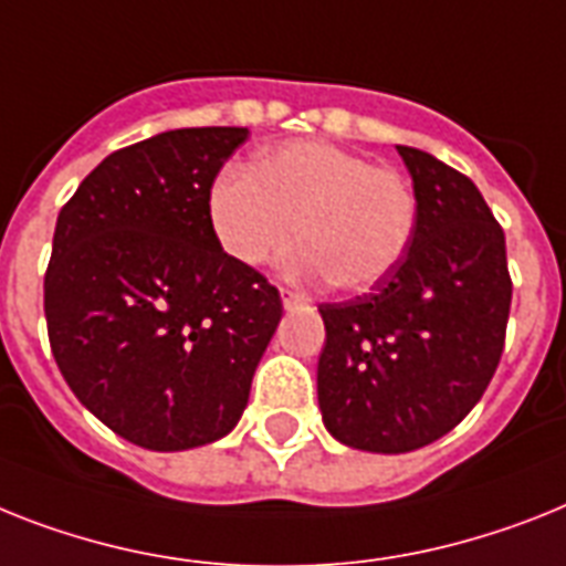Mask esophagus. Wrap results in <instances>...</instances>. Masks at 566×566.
<instances>
[{"label": "esophagus", "instance_id": "1", "mask_svg": "<svg viewBox=\"0 0 566 566\" xmlns=\"http://www.w3.org/2000/svg\"><path fill=\"white\" fill-rule=\"evenodd\" d=\"M280 297H283V306H286L289 312L292 310H301L303 303H306V297L297 292H292V289H280Z\"/></svg>", "mask_w": 566, "mask_h": 566}]
</instances>
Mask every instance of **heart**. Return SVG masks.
I'll list each match as a JSON object with an SVG mask.
<instances>
[{
    "mask_svg": "<svg viewBox=\"0 0 566 566\" xmlns=\"http://www.w3.org/2000/svg\"><path fill=\"white\" fill-rule=\"evenodd\" d=\"M210 228L240 265L286 249L289 274L367 292L396 272L417 237L419 199L408 176L329 142L265 149L254 170L219 172L208 193Z\"/></svg>",
    "mask_w": 566,
    "mask_h": 566,
    "instance_id": "1",
    "label": "heart"
}]
</instances>
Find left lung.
Instances as JSON below:
<instances>
[{
  "mask_svg": "<svg viewBox=\"0 0 566 566\" xmlns=\"http://www.w3.org/2000/svg\"><path fill=\"white\" fill-rule=\"evenodd\" d=\"M419 199L417 237L370 294L324 303L317 405L340 446L408 454L446 437L492 381L506 338V237L469 176L396 147Z\"/></svg>",
  "mask_w": 566,
  "mask_h": 566,
  "instance_id": "left-lung-1",
  "label": "left lung"
}]
</instances>
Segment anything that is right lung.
<instances>
[{"instance_id":"right-lung-1","label":"right lung","mask_w":566,"mask_h":566,"mask_svg":"<svg viewBox=\"0 0 566 566\" xmlns=\"http://www.w3.org/2000/svg\"><path fill=\"white\" fill-rule=\"evenodd\" d=\"M245 126L158 133L106 156L57 217L45 321L65 385L149 451L222 440L280 317L277 289L222 251L208 193Z\"/></svg>"}]
</instances>
